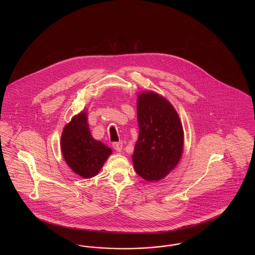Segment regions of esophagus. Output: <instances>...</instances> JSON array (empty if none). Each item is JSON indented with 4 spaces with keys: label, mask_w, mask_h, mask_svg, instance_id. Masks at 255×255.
I'll return each mask as SVG.
<instances>
[{
    "label": "esophagus",
    "mask_w": 255,
    "mask_h": 255,
    "mask_svg": "<svg viewBox=\"0 0 255 255\" xmlns=\"http://www.w3.org/2000/svg\"><path fill=\"white\" fill-rule=\"evenodd\" d=\"M113 147L115 148L116 151L118 152H122V149H123V143L122 141H119V142H114L113 143Z\"/></svg>",
    "instance_id": "34e87169"
}]
</instances>
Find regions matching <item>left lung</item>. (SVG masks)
Returning <instances> with one entry per match:
<instances>
[{
  "label": "left lung",
  "mask_w": 255,
  "mask_h": 255,
  "mask_svg": "<svg viewBox=\"0 0 255 255\" xmlns=\"http://www.w3.org/2000/svg\"><path fill=\"white\" fill-rule=\"evenodd\" d=\"M136 114L139 133L132 156L133 167L147 182H158L181 160L182 122L169 101L152 91L137 95Z\"/></svg>",
  "instance_id": "left-lung-1"
}]
</instances>
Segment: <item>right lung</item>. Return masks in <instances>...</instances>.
I'll return each mask as SVG.
<instances>
[{
    "instance_id": "obj_1",
    "label": "right lung",
    "mask_w": 255,
    "mask_h": 255,
    "mask_svg": "<svg viewBox=\"0 0 255 255\" xmlns=\"http://www.w3.org/2000/svg\"><path fill=\"white\" fill-rule=\"evenodd\" d=\"M60 147L68 166L85 179L97 176L112 154L111 148L92 136L85 110L64 127Z\"/></svg>"
}]
</instances>
